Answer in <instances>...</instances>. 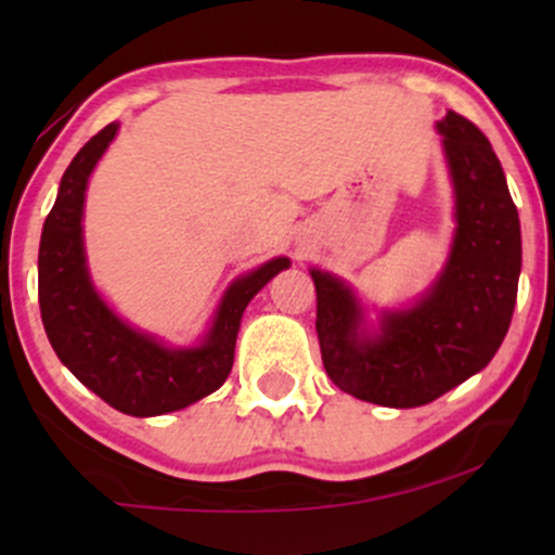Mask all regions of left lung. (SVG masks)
Returning <instances> with one entry per match:
<instances>
[{"mask_svg":"<svg viewBox=\"0 0 555 555\" xmlns=\"http://www.w3.org/2000/svg\"><path fill=\"white\" fill-rule=\"evenodd\" d=\"M436 130L456 227L449 258L428 289L406 308H384L371 323L341 276L310 269L328 378L352 397L397 410L430 404L480 373L499 352L517 305L519 214L499 156L456 112H446Z\"/></svg>","mask_w":555,"mask_h":555,"instance_id":"8db88e82","label":"left lung"}]
</instances>
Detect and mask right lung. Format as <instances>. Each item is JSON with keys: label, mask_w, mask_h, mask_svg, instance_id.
<instances>
[{"label": "right lung", "mask_w": 555, "mask_h": 555, "mask_svg": "<svg viewBox=\"0 0 555 555\" xmlns=\"http://www.w3.org/2000/svg\"><path fill=\"white\" fill-rule=\"evenodd\" d=\"M117 130L119 122L106 125L62 175L38 247V305L56 358L82 386L125 415L156 417L184 410L224 384L242 313L292 260L271 258L234 279L216 305L206 334L190 347H171L130 326L95 289L82 242L88 180Z\"/></svg>", "instance_id": "obj_1"}]
</instances>
